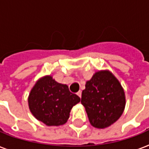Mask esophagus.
<instances>
[{
	"mask_svg": "<svg viewBox=\"0 0 149 149\" xmlns=\"http://www.w3.org/2000/svg\"><path fill=\"white\" fill-rule=\"evenodd\" d=\"M77 95H78V96H79V97H81V94H82V92H81V91H78V92H77Z\"/></svg>",
	"mask_w": 149,
	"mask_h": 149,
	"instance_id": "esophagus-1",
	"label": "esophagus"
}]
</instances>
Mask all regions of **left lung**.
Instances as JSON below:
<instances>
[{
  "instance_id": "obj_1",
  "label": "left lung",
  "mask_w": 149,
  "mask_h": 149,
  "mask_svg": "<svg viewBox=\"0 0 149 149\" xmlns=\"http://www.w3.org/2000/svg\"><path fill=\"white\" fill-rule=\"evenodd\" d=\"M85 86L81 104L85 107L91 125L104 128L118 120L125 109V96L113 75L109 71H99Z\"/></svg>"
}]
</instances>
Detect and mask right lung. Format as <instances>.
I'll use <instances>...</instances> for the list:
<instances>
[{
	"label": "right lung",
	"instance_id": "1",
	"mask_svg": "<svg viewBox=\"0 0 149 149\" xmlns=\"http://www.w3.org/2000/svg\"><path fill=\"white\" fill-rule=\"evenodd\" d=\"M79 101L80 98L71 93L67 85L58 84L50 76L36 83L29 97L31 113L48 126L65 124L72 107Z\"/></svg>",
	"mask_w": 149,
	"mask_h": 149
}]
</instances>
